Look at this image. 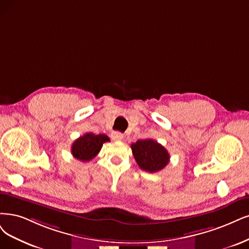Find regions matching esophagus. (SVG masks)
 <instances>
[{
	"mask_svg": "<svg viewBox=\"0 0 249 249\" xmlns=\"http://www.w3.org/2000/svg\"><path fill=\"white\" fill-rule=\"evenodd\" d=\"M110 137H112L113 141H121L123 139V134L121 132H118V131H114L110 134Z\"/></svg>",
	"mask_w": 249,
	"mask_h": 249,
	"instance_id": "esophagus-1",
	"label": "esophagus"
}]
</instances>
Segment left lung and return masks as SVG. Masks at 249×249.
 <instances>
[{
    "mask_svg": "<svg viewBox=\"0 0 249 249\" xmlns=\"http://www.w3.org/2000/svg\"><path fill=\"white\" fill-rule=\"evenodd\" d=\"M131 150L137 165L150 173L162 170L170 159L167 150L151 139L137 141L131 144Z\"/></svg>",
    "mask_w": 249,
    "mask_h": 249,
    "instance_id": "obj_1",
    "label": "left lung"
}]
</instances>
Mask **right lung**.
I'll list each match as a JSON object with an SVG mask.
<instances>
[{
	"label": "right lung",
	"mask_w": 249,
	"mask_h": 249,
	"mask_svg": "<svg viewBox=\"0 0 249 249\" xmlns=\"http://www.w3.org/2000/svg\"><path fill=\"white\" fill-rule=\"evenodd\" d=\"M107 142H109V139L106 134L96 135L92 132H87L73 142L71 154L73 158L82 162L90 161L99 153L101 146Z\"/></svg>",
	"instance_id": "1"
}]
</instances>
